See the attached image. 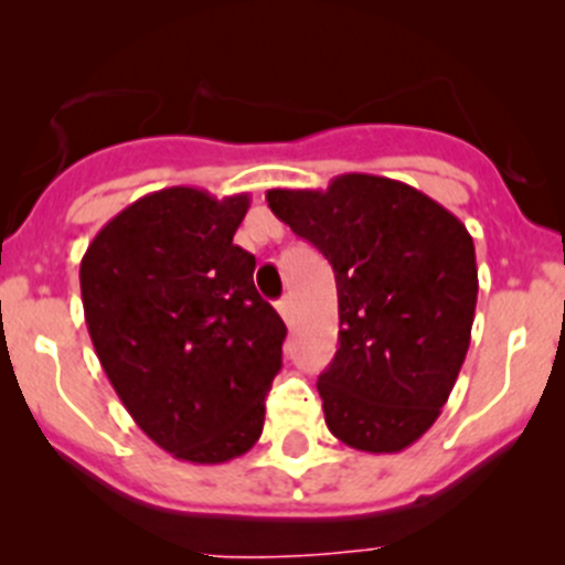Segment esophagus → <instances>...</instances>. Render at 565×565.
I'll use <instances>...</instances> for the list:
<instances>
[{
    "label": "esophagus",
    "mask_w": 565,
    "mask_h": 565,
    "mask_svg": "<svg viewBox=\"0 0 565 565\" xmlns=\"http://www.w3.org/2000/svg\"><path fill=\"white\" fill-rule=\"evenodd\" d=\"M276 309H278V315L284 317V322H287V324L295 322V303H292V298H289V295H287V298L278 300Z\"/></svg>",
    "instance_id": "34e87169"
}]
</instances>
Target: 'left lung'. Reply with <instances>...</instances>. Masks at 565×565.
<instances>
[{"label":"left lung","mask_w":565,"mask_h":565,"mask_svg":"<svg viewBox=\"0 0 565 565\" xmlns=\"http://www.w3.org/2000/svg\"><path fill=\"white\" fill-rule=\"evenodd\" d=\"M267 204L335 273L339 350L317 380L324 424L358 451H404L440 418L470 347V232L377 174L333 177L324 191L273 188Z\"/></svg>","instance_id":"1"}]
</instances>
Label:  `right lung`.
Listing matches in <instances>:
<instances>
[{
	"instance_id": "right-lung-1",
	"label": "right lung",
	"mask_w": 565,
	"mask_h": 565,
	"mask_svg": "<svg viewBox=\"0 0 565 565\" xmlns=\"http://www.w3.org/2000/svg\"><path fill=\"white\" fill-rule=\"evenodd\" d=\"M248 193H147L114 215L82 259L98 361L156 446L193 465L243 457L265 426L287 324L254 287V254L232 243Z\"/></svg>"
}]
</instances>
